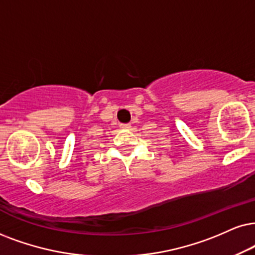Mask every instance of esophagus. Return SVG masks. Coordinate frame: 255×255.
<instances>
[{
  "instance_id": "1",
  "label": "esophagus",
  "mask_w": 255,
  "mask_h": 255,
  "mask_svg": "<svg viewBox=\"0 0 255 255\" xmlns=\"http://www.w3.org/2000/svg\"><path fill=\"white\" fill-rule=\"evenodd\" d=\"M120 128H121V129H129L130 125L129 124H121Z\"/></svg>"
}]
</instances>
